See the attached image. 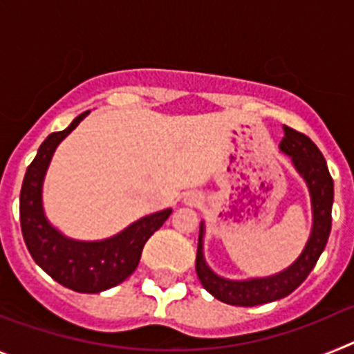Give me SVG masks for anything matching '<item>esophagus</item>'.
Listing matches in <instances>:
<instances>
[{"label":"esophagus","mask_w":354,"mask_h":354,"mask_svg":"<svg viewBox=\"0 0 354 354\" xmlns=\"http://www.w3.org/2000/svg\"><path fill=\"white\" fill-rule=\"evenodd\" d=\"M184 204L189 205V207H198V205L202 204V196H200L198 193H187V195L184 196Z\"/></svg>","instance_id":"esophagus-1"}]
</instances>
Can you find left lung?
<instances>
[{
	"instance_id": "1",
	"label": "left lung",
	"mask_w": 354,
	"mask_h": 354,
	"mask_svg": "<svg viewBox=\"0 0 354 354\" xmlns=\"http://www.w3.org/2000/svg\"><path fill=\"white\" fill-rule=\"evenodd\" d=\"M283 140L280 150L289 156L294 170L305 180L312 204V230L305 248L298 259L280 273L271 277L230 280L209 268L204 255V221L200 223L198 250H196V274L207 292L216 299L236 306H255L277 301L298 289L317 264L328 243L331 230V205H333V179H331L324 156L308 136L283 126Z\"/></svg>"
}]
</instances>
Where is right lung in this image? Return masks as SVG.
I'll use <instances>...</instances> for the list:
<instances>
[{"instance_id":"right-lung-1","label":"right lung","mask_w":354,"mask_h":354,"mask_svg":"<svg viewBox=\"0 0 354 354\" xmlns=\"http://www.w3.org/2000/svg\"><path fill=\"white\" fill-rule=\"evenodd\" d=\"M88 113L84 111L74 118L67 129L51 133L39 147L35 159L24 175L19 214L24 243L33 261L64 287L76 292L95 294L118 286L134 273L143 246L168 220L171 209L143 216L115 236L101 241L72 239L48 220L42 204V189L53 154Z\"/></svg>"}]
</instances>
